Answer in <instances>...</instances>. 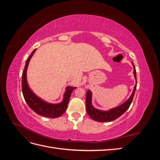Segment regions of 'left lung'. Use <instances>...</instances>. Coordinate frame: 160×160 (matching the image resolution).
I'll use <instances>...</instances> for the list:
<instances>
[{"label": "left lung", "mask_w": 160, "mask_h": 160, "mask_svg": "<svg viewBox=\"0 0 160 160\" xmlns=\"http://www.w3.org/2000/svg\"><path fill=\"white\" fill-rule=\"evenodd\" d=\"M133 67V75L136 81V84L135 85L133 91L132 95L128 99L125 101L123 103L120 105L118 107L110 109L108 111H103L96 109L92 105V92L90 90L87 91L86 93V110L87 113L89 115V117L96 122H109L114 121L115 119L119 118L121 115H123L126 111L132 102L135 91L136 90L137 87V77H136V71L135 67L132 62Z\"/></svg>", "instance_id": "8db88e82"}]
</instances>
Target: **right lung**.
<instances>
[{"mask_svg":"<svg viewBox=\"0 0 160 160\" xmlns=\"http://www.w3.org/2000/svg\"><path fill=\"white\" fill-rule=\"evenodd\" d=\"M36 50L37 49L33 50L29 57L27 59L25 69L22 72V91L24 98H25V100L28 105L29 106V108L38 115L49 118H59L65 112L71 93L77 88L71 86L67 87L65 88V93L63 94V99H62L61 102L59 103H51L38 97L31 89L27 80V71L28 63H29L31 57L35 52Z\"/></svg>","mask_w":160,"mask_h":160,"instance_id":"right-lung-1","label":"right lung"}]
</instances>
